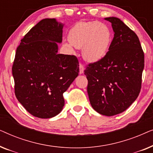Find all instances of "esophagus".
Returning a JSON list of instances; mask_svg holds the SVG:
<instances>
[{
	"label": "esophagus",
	"mask_w": 153,
	"mask_h": 153,
	"mask_svg": "<svg viewBox=\"0 0 153 153\" xmlns=\"http://www.w3.org/2000/svg\"><path fill=\"white\" fill-rule=\"evenodd\" d=\"M83 70H84V66L82 63H79V73L80 74H83Z\"/></svg>",
	"instance_id": "esophagus-1"
}]
</instances>
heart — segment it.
<instances>
[{
  "mask_svg": "<svg viewBox=\"0 0 153 153\" xmlns=\"http://www.w3.org/2000/svg\"><path fill=\"white\" fill-rule=\"evenodd\" d=\"M70 42L65 45L68 49L82 48L85 60L96 62L107 53L111 43V31L105 24L98 22H78L72 26L68 35Z\"/></svg>",
  "mask_w": 153,
  "mask_h": 153,
  "instance_id": "heart-1",
  "label": "heart"
}]
</instances>
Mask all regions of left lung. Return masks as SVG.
<instances>
[{"label": "left lung", "mask_w": 153, "mask_h": 153, "mask_svg": "<svg viewBox=\"0 0 153 153\" xmlns=\"http://www.w3.org/2000/svg\"><path fill=\"white\" fill-rule=\"evenodd\" d=\"M111 23L114 37L106 56L86 66L87 92L94 109L111 116L127 109L141 88L144 53L137 34L116 17Z\"/></svg>", "instance_id": "obj_1"}]
</instances>
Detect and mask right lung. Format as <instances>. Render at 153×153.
<instances>
[{
    "label": "right lung",
    "instance_id": "1",
    "mask_svg": "<svg viewBox=\"0 0 153 153\" xmlns=\"http://www.w3.org/2000/svg\"><path fill=\"white\" fill-rule=\"evenodd\" d=\"M62 25L45 19L33 27L16 48L12 75L16 99L31 115L50 118L61 111L63 93L79 75L74 55L58 54Z\"/></svg>",
    "mask_w": 153,
    "mask_h": 153
}]
</instances>
